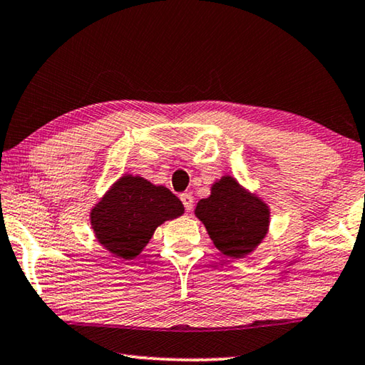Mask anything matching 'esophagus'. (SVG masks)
I'll return each mask as SVG.
<instances>
[{
    "mask_svg": "<svg viewBox=\"0 0 365 365\" xmlns=\"http://www.w3.org/2000/svg\"><path fill=\"white\" fill-rule=\"evenodd\" d=\"M179 199H181L184 208H186V212H189V213L192 212V208H194V197H192V194L184 192V194L179 195Z\"/></svg>",
    "mask_w": 365,
    "mask_h": 365,
    "instance_id": "esophagus-1",
    "label": "esophagus"
}]
</instances>
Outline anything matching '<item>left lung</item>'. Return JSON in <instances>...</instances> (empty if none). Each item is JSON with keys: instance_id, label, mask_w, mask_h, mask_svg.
<instances>
[{"instance_id": "left-lung-1", "label": "left lung", "mask_w": 365, "mask_h": 365, "mask_svg": "<svg viewBox=\"0 0 365 365\" xmlns=\"http://www.w3.org/2000/svg\"><path fill=\"white\" fill-rule=\"evenodd\" d=\"M195 216L207 227L218 250L231 258L255 252L269 229V207L244 189L232 176H222L212 194L195 207Z\"/></svg>"}]
</instances>
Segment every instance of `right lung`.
<instances>
[{"instance_id": "add662e5", "label": "right lung", "mask_w": 365, "mask_h": 365, "mask_svg": "<svg viewBox=\"0 0 365 365\" xmlns=\"http://www.w3.org/2000/svg\"><path fill=\"white\" fill-rule=\"evenodd\" d=\"M182 213L184 205L170 189L125 175L96 203L89 220L102 247L115 257L133 259L160 225Z\"/></svg>"}]
</instances>
